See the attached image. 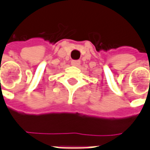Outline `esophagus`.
<instances>
[{
	"label": "esophagus",
	"instance_id": "obj_1",
	"mask_svg": "<svg viewBox=\"0 0 150 150\" xmlns=\"http://www.w3.org/2000/svg\"><path fill=\"white\" fill-rule=\"evenodd\" d=\"M80 64V61L79 60H73L71 61V65L72 66H75V67H77Z\"/></svg>",
	"mask_w": 150,
	"mask_h": 150
}]
</instances>
